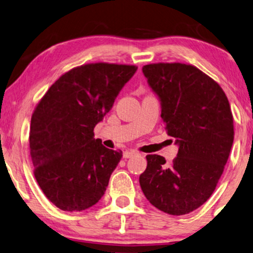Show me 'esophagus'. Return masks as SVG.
<instances>
[{
  "instance_id": "1",
  "label": "esophagus",
  "mask_w": 253,
  "mask_h": 253,
  "mask_svg": "<svg viewBox=\"0 0 253 253\" xmlns=\"http://www.w3.org/2000/svg\"><path fill=\"white\" fill-rule=\"evenodd\" d=\"M136 154H137V152H136V151L128 150V151L124 152L123 156H124V159H130V158H133V156H135Z\"/></svg>"
}]
</instances>
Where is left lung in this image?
I'll return each mask as SVG.
<instances>
[{
	"label": "left lung",
	"instance_id": "left-lung-1",
	"mask_svg": "<svg viewBox=\"0 0 253 253\" xmlns=\"http://www.w3.org/2000/svg\"><path fill=\"white\" fill-rule=\"evenodd\" d=\"M142 71L179 148L171 164L163 156L147 155L139 184L158 210L188 214L211 197L227 162L234 139L230 103L222 87L192 65L159 63Z\"/></svg>",
	"mask_w": 253,
	"mask_h": 253
}]
</instances>
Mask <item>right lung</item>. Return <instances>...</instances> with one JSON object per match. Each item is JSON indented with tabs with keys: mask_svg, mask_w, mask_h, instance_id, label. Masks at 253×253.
Wrapping results in <instances>:
<instances>
[{
	"mask_svg": "<svg viewBox=\"0 0 253 253\" xmlns=\"http://www.w3.org/2000/svg\"><path fill=\"white\" fill-rule=\"evenodd\" d=\"M136 71L133 65L108 63L76 67L36 107L29 135L35 177L59 210H87L105 195L123 152L103 146L93 129Z\"/></svg>",
	"mask_w": 253,
	"mask_h": 253,
	"instance_id": "obj_1",
	"label": "right lung"
}]
</instances>
